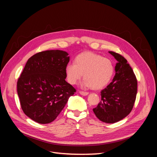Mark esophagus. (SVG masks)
I'll return each instance as SVG.
<instances>
[{"label": "esophagus", "instance_id": "34e87169", "mask_svg": "<svg viewBox=\"0 0 157 157\" xmlns=\"http://www.w3.org/2000/svg\"><path fill=\"white\" fill-rule=\"evenodd\" d=\"M80 94L82 95V96H87V95H88V92H84V91H80L79 92Z\"/></svg>", "mask_w": 157, "mask_h": 157}]
</instances>
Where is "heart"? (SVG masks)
Listing matches in <instances>:
<instances>
[{"label": "heart", "instance_id": "b5f03b06", "mask_svg": "<svg viewBox=\"0 0 157 157\" xmlns=\"http://www.w3.org/2000/svg\"><path fill=\"white\" fill-rule=\"evenodd\" d=\"M65 73L67 81L71 84L77 83L84 74V87L101 89L111 81L114 66L110 59L93 52H86L77 56L75 63H69L67 65Z\"/></svg>", "mask_w": 157, "mask_h": 157}]
</instances>
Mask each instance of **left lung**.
Wrapping results in <instances>:
<instances>
[{
	"mask_svg": "<svg viewBox=\"0 0 157 157\" xmlns=\"http://www.w3.org/2000/svg\"><path fill=\"white\" fill-rule=\"evenodd\" d=\"M118 62L112 82L101 92V101L93 111L98 119L115 123L129 115L136 98L137 81L127 60L119 54L109 52Z\"/></svg>",
	"mask_w": 157,
	"mask_h": 157,
	"instance_id": "8db88e82",
	"label": "left lung"
}]
</instances>
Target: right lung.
<instances>
[{
	"instance_id": "obj_1",
	"label": "right lung",
	"mask_w": 157,
	"mask_h": 157,
	"mask_svg": "<svg viewBox=\"0 0 157 157\" xmlns=\"http://www.w3.org/2000/svg\"><path fill=\"white\" fill-rule=\"evenodd\" d=\"M68 55L63 50H46L27 61L17 91L23 113L33 121L40 124L54 121L76 92L65 81Z\"/></svg>"
}]
</instances>
